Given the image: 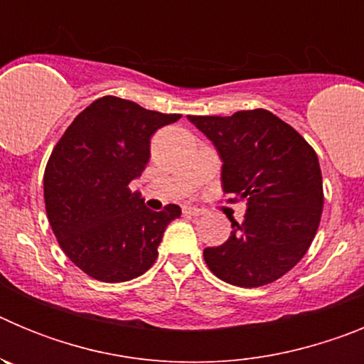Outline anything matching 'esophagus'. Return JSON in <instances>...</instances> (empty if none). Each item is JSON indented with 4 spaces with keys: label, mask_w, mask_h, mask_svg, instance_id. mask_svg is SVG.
I'll return each instance as SVG.
<instances>
[{
    "label": "esophagus",
    "mask_w": 364,
    "mask_h": 364,
    "mask_svg": "<svg viewBox=\"0 0 364 364\" xmlns=\"http://www.w3.org/2000/svg\"><path fill=\"white\" fill-rule=\"evenodd\" d=\"M182 211H184L186 215H195V217H198V215L204 213V211H202L200 208H197V205H184V208H182Z\"/></svg>",
    "instance_id": "obj_1"
}]
</instances>
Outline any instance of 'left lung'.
Masks as SVG:
<instances>
[{
    "instance_id": "1",
    "label": "left lung",
    "mask_w": 364,
    "mask_h": 364,
    "mask_svg": "<svg viewBox=\"0 0 364 364\" xmlns=\"http://www.w3.org/2000/svg\"><path fill=\"white\" fill-rule=\"evenodd\" d=\"M222 160V189L244 202V222L230 239L205 247L220 281L259 288L281 279L308 252L323 213V176L314 147L266 109L231 117H188Z\"/></svg>"
}]
</instances>
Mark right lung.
Wrapping results in <instances>:
<instances>
[{
  "label": "right lung",
  "instance_id": "right-lung-1",
  "mask_svg": "<svg viewBox=\"0 0 364 364\" xmlns=\"http://www.w3.org/2000/svg\"><path fill=\"white\" fill-rule=\"evenodd\" d=\"M178 118L104 96L54 146L43 175L45 210L63 253L89 277L124 282L154 264L167 224L182 210L151 211L129 184L149 162L154 131Z\"/></svg>",
  "mask_w": 364,
  "mask_h": 364
}]
</instances>
